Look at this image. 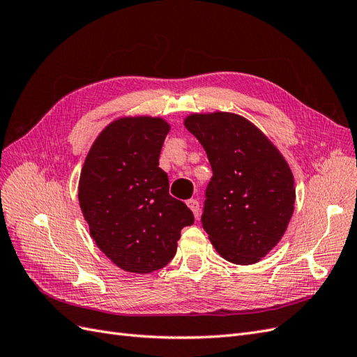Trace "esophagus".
Listing matches in <instances>:
<instances>
[{
  "label": "esophagus",
  "instance_id": "34e87169",
  "mask_svg": "<svg viewBox=\"0 0 357 357\" xmlns=\"http://www.w3.org/2000/svg\"><path fill=\"white\" fill-rule=\"evenodd\" d=\"M188 207L192 210L193 215H195V218L198 219V215H199V202L197 199H189L188 201Z\"/></svg>",
  "mask_w": 357,
  "mask_h": 357
}]
</instances>
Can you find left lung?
<instances>
[{
  "label": "left lung",
  "instance_id": "8db88e82",
  "mask_svg": "<svg viewBox=\"0 0 357 357\" xmlns=\"http://www.w3.org/2000/svg\"><path fill=\"white\" fill-rule=\"evenodd\" d=\"M185 126L202 144L213 169L202 214L211 244L228 262H259L282 240L295 210L289 164L240 114L192 113Z\"/></svg>",
  "mask_w": 357,
  "mask_h": 357
}]
</instances>
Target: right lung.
I'll return each mask as SVG.
<instances>
[{"instance_id": "obj_1", "label": "right lung", "mask_w": 357, "mask_h": 357, "mask_svg": "<svg viewBox=\"0 0 357 357\" xmlns=\"http://www.w3.org/2000/svg\"><path fill=\"white\" fill-rule=\"evenodd\" d=\"M169 123L162 117L126 116L107 125L80 172L79 202L100 250L126 273L164 268L193 214L168 193L159 155Z\"/></svg>"}]
</instances>
